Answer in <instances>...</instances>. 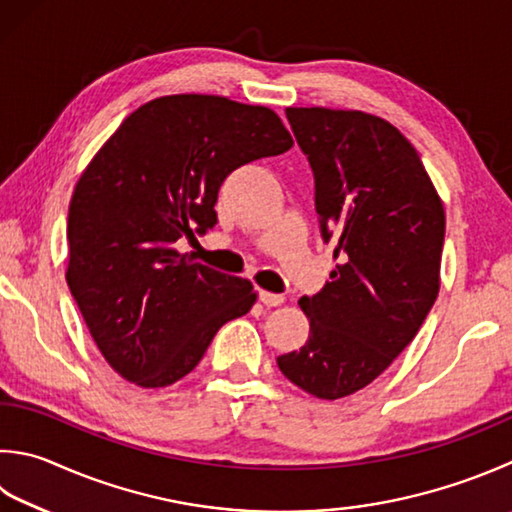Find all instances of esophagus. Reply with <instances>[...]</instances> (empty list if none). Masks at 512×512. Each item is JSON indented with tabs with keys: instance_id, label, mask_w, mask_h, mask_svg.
<instances>
[{
	"instance_id": "1",
	"label": "esophagus",
	"mask_w": 512,
	"mask_h": 512,
	"mask_svg": "<svg viewBox=\"0 0 512 512\" xmlns=\"http://www.w3.org/2000/svg\"><path fill=\"white\" fill-rule=\"evenodd\" d=\"M258 298H260V303L267 305V307H278V305L285 303L283 294H272V292H265V289H260Z\"/></svg>"
}]
</instances>
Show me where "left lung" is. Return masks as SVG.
<instances>
[{
  "label": "left lung",
  "instance_id": "left-lung-1",
  "mask_svg": "<svg viewBox=\"0 0 512 512\" xmlns=\"http://www.w3.org/2000/svg\"><path fill=\"white\" fill-rule=\"evenodd\" d=\"M314 173L323 243L339 258L330 283L303 296L310 339L278 356L318 399L370 385L406 350L439 294L446 214L412 144L363 111L287 109Z\"/></svg>",
  "mask_w": 512,
  "mask_h": 512
}]
</instances>
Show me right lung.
<instances>
[{
  "label": "right lung",
  "instance_id": "1",
  "mask_svg": "<svg viewBox=\"0 0 512 512\" xmlns=\"http://www.w3.org/2000/svg\"><path fill=\"white\" fill-rule=\"evenodd\" d=\"M267 106L218 95L142 104L77 180L66 283L104 359L140 388L189 374L216 332L252 310L254 285L178 254L218 223L231 171L292 149Z\"/></svg>",
  "mask_w": 512,
  "mask_h": 512
}]
</instances>
